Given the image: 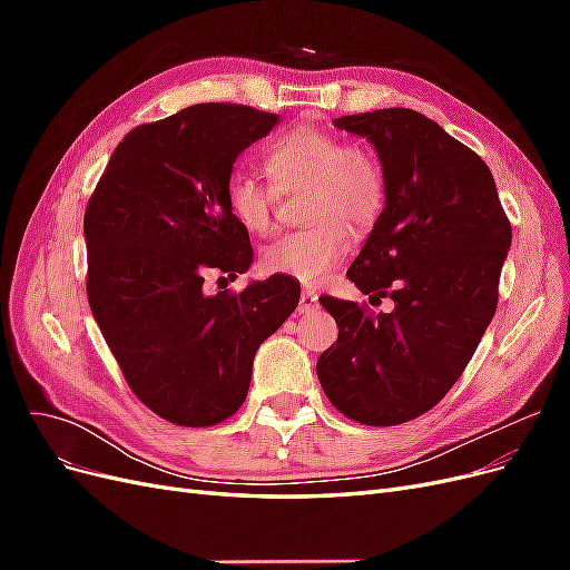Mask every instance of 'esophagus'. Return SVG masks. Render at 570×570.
Listing matches in <instances>:
<instances>
[{"label": "esophagus", "mask_w": 570, "mask_h": 570, "mask_svg": "<svg viewBox=\"0 0 570 570\" xmlns=\"http://www.w3.org/2000/svg\"><path fill=\"white\" fill-rule=\"evenodd\" d=\"M316 306H318V295H316V292L304 289L302 297H299V312L308 314V312H314Z\"/></svg>", "instance_id": "esophagus-1"}]
</instances>
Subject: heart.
Segmentation results:
<instances>
[{"label":"heart","instance_id":"obj_1","mask_svg":"<svg viewBox=\"0 0 570 570\" xmlns=\"http://www.w3.org/2000/svg\"><path fill=\"white\" fill-rule=\"evenodd\" d=\"M273 185L247 174H233L226 185L230 216L249 233L273 228L278 193L308 187L306 218L314 226L292 230L266 245L262 262L273 275L318 285L350 249V230H364L385 202L383 168L373 154L347 147L337 135L323 130H292L264 154Z\"/></svg>","mask_w":570,"mask_h":570}]
</instances>
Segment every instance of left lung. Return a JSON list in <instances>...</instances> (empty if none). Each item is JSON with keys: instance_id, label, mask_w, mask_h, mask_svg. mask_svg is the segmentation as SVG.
<instances>
[{"instance_id": "8db88e82", "label": "left lung", "mask_w": 570, "mask_h": 570, "mask_svg": "<svg viewBox=\"0 0 570 570\" xmlns=\"http://www.w3.org/2000/svg\"><path fill=\"white\" fill-rule=\"evenodd\" d=\"M366 137L385 178V206L347 278L387 295L392 314L321 297L340 327L318 356L327 400L364 425H400L459 381L497 308L511 226L488 164L413 109L333 120Z\"/></svg>"}]
</instances>
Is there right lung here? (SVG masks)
<instances>
[{
    "instance_id": "add662e5",
    "label": "right lung",
    "mask_w": 570,
    "mask_h": 570,
    "mask_svg": "<svg viewBox=\"0 0 570 570\" xmlns=\"http://www.w3.org/2000/svg\"><path fill=\"white\" fill-rule=\"evenodd\" d=\"M281 116L195 105L137 126L85 209L88 299L130 390L168 423L204 428L243 406L254 354L299 304L285 275L239 295H206L209 271L237 278L254 262L226 185L249 145Z\"/></svg>"
}]
</instances>
